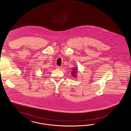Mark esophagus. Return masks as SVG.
Listing matches in <instances>:
<instances>
[{"label": "esophagus", "instance_id": "34e87169", "mask_svg": "<svg viewBox=\"0 0 131 131\" xmlns=\"http://www.w3.org/2000/svg\"><path fill=\"white\" fill-rule=\"evenodd\" d=\"M56 68L57 69H61V67H60V66H56Z\"/></svg>", "mask_w": 131, "mask_h": 131}]
</instances>
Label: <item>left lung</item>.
I'll return each instance as SVG.
<instances>
[{"mask_svg":"<svg viewBox=\"0 0 131 131\" xmlns=\"http://www.w3.org/2000/svg\"><path fill=\"white\" fill-rule=\"evenodd\" d=\"M72 70H72V71L71 72L72 75L73 76V77L76 78V77H77V75H77V73H78V69H77V68L76 67V68H73Z\"/></svg>","mask_w":131,"mask_h":131,"instance_id":"1","label":"left lung"}]
</instances>
